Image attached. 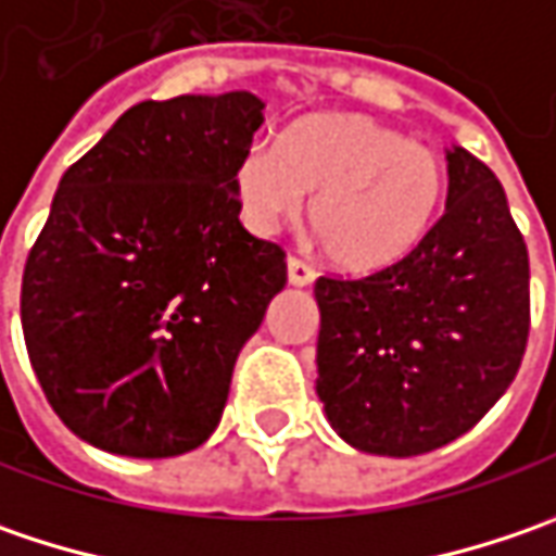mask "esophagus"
Segmentation results:
<instances>
[{
    "instance_id": "1",
    "label": "esophagus",
    "mask_w": 556,
    "mask_h": 556,
    "mask_svg": "<svg viewBox=\"0 0 556 556\" xmlns=\"http://www.w3.org/2000/svg\"><path fill=\"white\" fill-rule=\"evenodd\" d=\"M286 270H289V282H292V286H311V282L317 279V270H314L311 264L299 261V257H289Z\"/></svg>"
}]
</instances>
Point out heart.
I'll return each instance as SVG.
<instances>
[{"label":"heart","mask_w":556,"mask_h":556,"mask_svg":"<svg viewBox=\"0 0 556 556\" xmlns=\"http://www.w3.org/2000/svg\"><path fill=\"white\" fill-rule=\"evenodd\" d=\"M242 220L261 236L302 214L342 270L399 264L432 230L445 164L432 149L357 111H320L289 124L277 146H252L232 167Z\"/></svg>","instance_id":"heart-1"}]
</instances>
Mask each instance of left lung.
I'll list each match as a JSON object with an SVG mask.
<instances>
[{
    "instance_id": "8db88e82",
    "label": "left lung",
    "mask_w": 556,
    "mask_h": 556,
    "mask_svg": "<svg viewBox=\"0 0 556 556\" xmlns=\"http://www.w3.org/2000/svg\"><path fill=\"white\" fill-rule=\"evenodd\" d=\"M317 395L357 451L414 457L489 414L529 339V252L497 177L447 149L439 224L399 264L320 277Z\"/></svg>"
}]
</instances>
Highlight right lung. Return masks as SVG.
Here are the masks:
<instances>
[{
    "label": "right lung",
    "instance_id": "obj_1",
    "mask_svg": "<svg viewBox=\"0 0 556 556\" xmlns=\"http://www.w3.org/2000/svg\"><path fill=\"white\" fill-rule=\"evenodd\" d=\"M264 102L177 96L124 111L61 177L21 282V326L61 422L124 457L207 442L286 254L239 224L232 167Z\"/></svg>",
    "mask_w": 556,
    "mask_h": 556
}]
</instances>
